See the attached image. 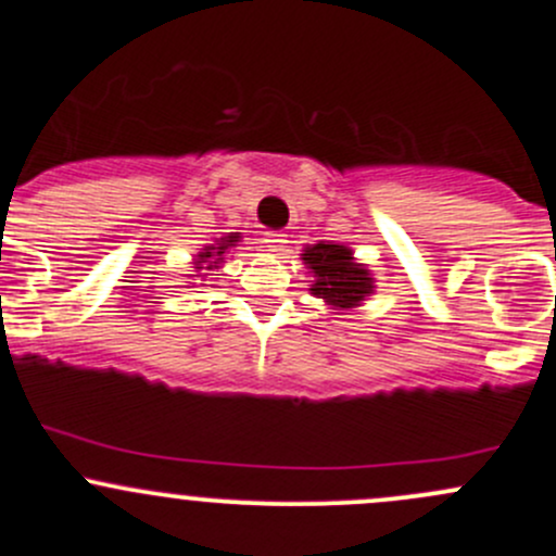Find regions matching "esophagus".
<instances>
[{
  "label": "esophagus",
  "mask_w": 556,
  "mask_h": 556,
  "mask_svg": "<svg viewBox=\"0 0 556 556\" xmlns=\"http://www.w3.org/2000/svg\"><path fill=\"white\" fill-rule=\"evenodd\" d=\"M263 242H266V247H271L274 252H282L285 247H288V233H282V231H268Z\"/></svg>",
  "instance_id": "34e87169"
}]
</instances>
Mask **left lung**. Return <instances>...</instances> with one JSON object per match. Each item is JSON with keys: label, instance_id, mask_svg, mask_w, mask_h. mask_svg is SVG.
Wrapping results in <instances>:
<instances>
[{"label": "left lung", "instance_id": "1", "mask_svg": "<svg viewBox=\"0 0 556 556\" xmlns=\"http://www.w3.org/2000/svg\"><path fill=\"white\" fill-rule=\"evenodd\" d=\"M301 261L312 268V295L323 299L330 309H355L374 293V279L363 263L352 257V250L344 244L319 242L301 252Z\"/></svg>", "mask_w": 556, "mask_h": 556}]
</instances>
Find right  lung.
<instances>
[{
    "label": "right lung",
    "instance_id": "right-lung-1",
    "mask_svg": "<svg viewBox=\"0 0 556 556\" xmlns=\"http://www.w3.org/2000/svg\"><path fill=\"white\" fill-rule=\"evenodd\" d=\"M239 233H228V237H223L220 242L212 244V247H204V252H199V257H195V268H206V271H212V268L220 266L223 261H226V252L231 250V247H237L239 242ZM199 277H206V274H199Z\"/></svg>",
    "mask_w": 556,
    "mask_h": 556
}]
</instances>
